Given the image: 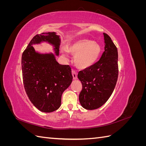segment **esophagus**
I'll use <instances>...</instances> for the list:
<instances>
[{
  "mask_svg": "<svg viewBox=\"0 0 146 146\" xmlns=\"http://www.w3.org/2000/svg\"><path fill=\"white\" fill-rule=\"evenodd\" d=\"M72 77H73V78L74 79V80H76V79L77 78V73H76V72H75L73 70H72Z\"/></svg>",
  "mask_w": 146,
  "mask_h": 146,
  "instance_id": "1",
  "label": "esophagus"
}]
</instances>
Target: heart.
<instances>
[{
	"label": "heart",
	"mask_w": 146,
	"mask_h": 146,
	"mask_svg": "<svg viewBox=\"0 0 146 146\" xmlns=\"http://www.w3.org/2000/svg\"><path fill=\"white\" fill-rule=\"evenodd\" d=\"M67 51L74 55V63L77 68L86 69L94 65L98 60L101 54V47L96 42L81 39L69 44L66 48L63 49L64 55Z\"/></svg>",
	"instance_id": "obj_1"
}]
</instances>
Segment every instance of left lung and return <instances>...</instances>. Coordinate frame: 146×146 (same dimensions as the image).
I'll use <instances>...</instances> for the list:
<instances>
[{"mask_svg":"<svg viewBox=\"0 0 146 146\" xmlns=\"http://www.w3.org/2000/svg\"><path fill=\"white\" fill-rule=\"evenodd\" d=\"M104 36L105 51L100 59L78 74L82 84L79 101L86 110H95L102 106L112 94L117 80V47L107 33H104Z\"/></svg>","mask_w":146,"mask_h":146,"instance_id":"left-lung-1","label":"left lung"}]
</instances>
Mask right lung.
I'll use <instances>...</instances> for the list:
<instances>
[{"label":"right lung","instance_id":"add662e5","mask_svg":"<svg viewBox=\"0 0 146 146\" xmlns=\"http://www.w3.org/2000/svg\"><path fill=\"white\" fill-rule=\"evenodd\" d=\"M47 42L59 55L60 36L55 32L36 35L30 41L22 55V72L25 91L31 102L39 111L50 113L61 106V96L72 81L71 68L60 64L55 55L39 54L33 44Z\"/></svg>","mask_w":146,"mask_h":146}]
</instances>
